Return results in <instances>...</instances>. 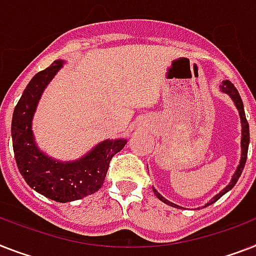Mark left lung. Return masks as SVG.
Here are the masks:
<instances>
[{"mask_svg":"<svg viewBox=\"0 0 256 256\" xmlns=\"http://www.w3.org/2000/svg\"><path fill=\"white\" fill-rule=\"evenodd\" d=\"M220 88H221L222 92L226 93V94H229L230 97H232V100L234 101V105H236V109H238V112H240V124H242V140H240V146H242V154H240V164H238V167H236V174L232 175V182H230L229 184L225 186V188L222 189L221 192L218 193V194H216V196L213 197V198H212V200L209 201L206 205H205V206H208V205H212L213 202H216V201H217L220 197L224 196L226 192H229L230 189L236 186V182H238V178H240V174H242L243 168H244V164H246L247 151H248V143H250V128H248V122H247V120H246V114H244V109H243V102H242V98H240V93H238V90H236V86H234V85H232L229 80L222 81V85L220 86ZM152 189H154V193L156 194L158 198H159L160 201H163L164 204H167V205H171V206H174V208H178H178H182V206H178V205H176V204L171 202V201H168L167 198H164V197L162 196L160 193L158 192L155 188H152Z\"/></svg>","mask_w":256,"mask_h":256,"instance_id":"8db88e82","label":"left lung"}]
</instances>
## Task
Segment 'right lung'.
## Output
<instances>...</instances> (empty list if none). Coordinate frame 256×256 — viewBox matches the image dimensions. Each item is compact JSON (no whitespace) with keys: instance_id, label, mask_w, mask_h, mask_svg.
<instances>
[{"instance_id":"right-lung-1","label":"right lung","mask_w":256,"mask_h":256,"mask_svg":"<svg viewBox=\"0 0 256 256\" xmlns=\"http://www.w3.org/2000/svg\"><path fill=\"white\" fill-rule=\"evenodd\" d=\"M63 63V60H56L27 84L14 109L12 138L14 158L24 182L44 197L58 202H70L89 196L102 186L112 158L124 148L128 140L106 139L74 162L55 160L38 148L31 130L32 117L42 93Z\"/></svg>"}]
</instances>
